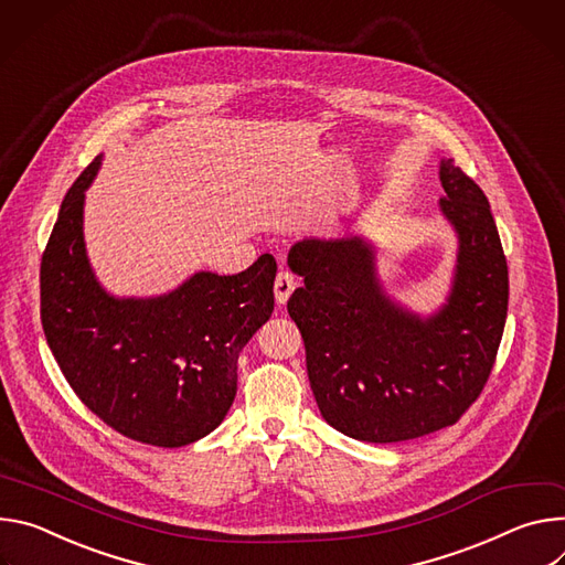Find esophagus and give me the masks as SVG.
<instances>
[{"label": "esophagus", "instance_id": "obj_1", "mask_svg": "<svg viewBox=\"0 0 565 565\" xmlns=\"http://www.w3.org/2000/svg\"><path fill=\"white\" fill-rule=\"evenodd\" d=\"M296 289V280H294V276L291 274H287V271H280L278 276H276V282H274V294H276V302L282 307L287 300H289V296H291V291Z\"/></svg>", "mask_w": 565, "mask_h": 565}]
</instances>
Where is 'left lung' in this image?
<instances>
[{
	"instance_id": "obj_1",
	"label": "left lung",
	"mask_w": 565,
	"mask_h": 565,
	"mask_svg": "<svg viewBox=\"0 0 565 565\" xmlns=\"http://www.w3.org/2000/svg\"><path fill=\"white\" fill-rule=\"evenodd\" d=\"M440 213L458 237L445 302L419 315L393 298L365 235L302 237L287 311L305 341L323 419L361 443H404L451 426L480 395L508 319L510 278L484 193L440 161Z\"/></svg>"
}]
</instances>
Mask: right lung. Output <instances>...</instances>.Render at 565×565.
I'll use <instances>...</instances> for the list:
<instances>
[{"label":"right lung","instance_id":"right-lung-1","mask_svg":"<svg viewBox=\"0 0 565 565\" xmlns=\"http://www.w3.org/2000/svg\"><path fill=\"white\" fill-rule=\"evenodd\" d=\"M98 154L62 200L40 267L46 343L83 404L125 437L154 447L202 440L237 393V356L274 311L276 260L195 271L159 296H114L85 244V193Z\"/></svg>","mask_w":565,"mask_h":565}]
</instances>
